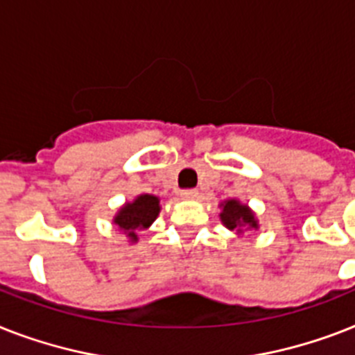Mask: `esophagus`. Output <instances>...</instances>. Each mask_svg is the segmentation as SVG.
<instances>
[{
  "label": "esophagus",
  "instance_id": "esophagus-1",
  "mask_svg": "<svg viewBox=\"0 0 355 355\" xmlns=\"http://www.w3.org/2000/svg\"><path fill=\"white\" fill-rule=\"evenodd\" d=\"M180 197L186 198V200H191V198L198 197V191L197 189H182V191H180Z\"/></svg>",
  "mask_w": 355,
  "mask_h": 355
}]
</instances>
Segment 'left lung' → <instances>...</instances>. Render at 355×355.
<instances>
[{"mask_svg":"<svg viewBox=\"0 0 355 355\" xmlns=\"http://www.w3.org/2000/svg\"><path fill=\"white\" fill-rule=\"evenodd\" d=\"M224 226L227 230H235V227H257V220L253 217V213L246 206L239 202V200H227L223 204V213H220ZM241 232V230H239Z\"/></svg>","mask_w":355,"mask_h":355,"instance_id":"obj_1","label":"left lung"}]
</instances>
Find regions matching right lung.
<instances>
[{"mask_svg": "<svg viewBox=\"0 0 355 355\" xmlns=\"http://www.w3.org/2000/svg\"><path fill=\"white\" fill-rule=\"evenodd\" d=\"M158 211H160V206H158L157 197H153V195H140L135 202L125 204L118 211V215L114 217V224H118V227L122 232L128 233V237L135 243L138 239V230L148 227L157 218Z\"/></svg>", "mask_w": 355, "mask_h": 355, "instance_id": "add662e5", "label": "right lung"}]
</instances>
